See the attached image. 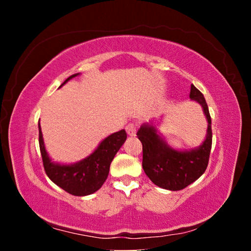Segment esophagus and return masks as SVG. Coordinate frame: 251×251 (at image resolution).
Wrapping results in <instances>:
<instances>
[{"label": "esophagus", "instance_id": "esophagus-1", "mask_svg": "<svg viewBox=\"0 0 251 251\" xmlns=\"http://www.w3.org/2000/svg\"><path fill=\"white\" fill-rule=\"evenodd\" d=\"M126 132H128L129 136H136V131H137V126L135 123H129L128 126H126Z\"/></svg>", "mask_w": 251, "mask_h": 251}]
</instances>
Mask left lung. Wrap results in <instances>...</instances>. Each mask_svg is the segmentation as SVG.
I'll list each match as a JSON object with an SVG mask.
<instances>
[{"mask_svg": "<svg viewBox=\"0 0 251 251\" xmlns=\"http://www.w3.org/2000/svg\"><path fill=\"white\" fill-rule=\"evenodd\" d=\"M191 100L201 105L207 118V136L200 146L178 151L159 135L154 122L140 126L137 137L143 144V169L156 186L169 191L183 190L200 178L207 169L212 144L211 118L203 95L191 85Z\"/></svg>", "mask_w": 251, "mask_h": 251, "instance_id": "left-lung-1", "label": "left lung"}]
</instances>
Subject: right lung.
<instances>
[{
  "label": "right lung",
  "mask_w": 251,
  "mask_h": 251,
  "mask_svg": "<svg viewBox=\"0 0 251 251\" xmlns=\"http://www.w3.org/2000/svg\"><path fill=\"white\" fill-rule=\"evenodd\" d=\"M80 73L71 75L59 88ZM126 139V130H120L101 140L97 149L85 159L72 164L57 163L51 161L44 146L42 131L39 123V144L43 167L46 174L57 186L67 193L76 197H84L95 193L107 179L109 166L115 154L121 149Z\"/></svg>",
  "instance_id": "obj_1"
}]
</instances>
